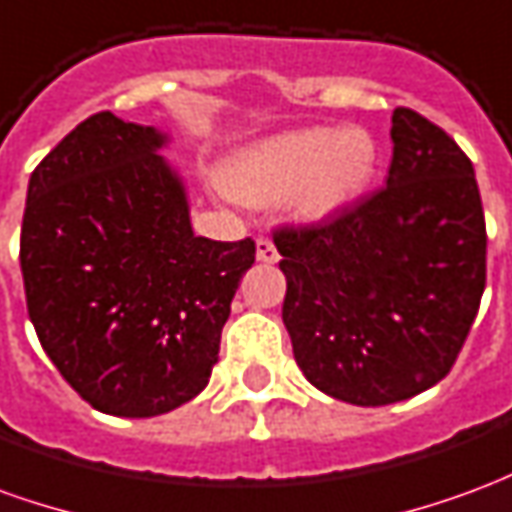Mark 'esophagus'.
<instances>
[{
	"instance_id": "1",
	"label": "esophagus",
	"mask_w": 512,
	"mask_h": 512,
	"mask_svg": "<svg viewBox=\"0 0 512 512\" xmlns=\"http://www.w3.org/2000/svg\"><path fill=\"white\" fill-rule=\"evenodd\" d=\"M255 257H257V260H260V263H277V260H279L277 246L271 244L268 238H257Z\"/></svg>"
}]
</instances>
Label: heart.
<instances>
[{"mask_svg":"<svg viewBox=\"0 0 512 512\" xmlns=\"http://www.w3.org/2000/svg\"><path fill=\"white\" fill-rule=\"evenodd\" d=\"M381 147L367 128L310 126L241 147L219 169L222 189L246 205L285 202L299 224H326L373 189Z\"/></svg>","mask_w":512,"mask_h":512,"instance_id":"1","label":"heart"}]
</instances>
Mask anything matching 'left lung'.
Here are the masks:
<instances>
[{"instance_id": "obj_1", "label": "left lung", "mask_w": 512, "mask_h": 512, "mask_svg": "<svg viewBox=\"0 0 512 512\" xmlns=\"http://www.w3.org/2000/svg\"><path fill=\"white\" fill-rule=\"evenodd\" d=\"M274 244L293 356L323 395L389 406L450 373L480 310L488 241L472 161L439 126L395 109L386 189Z\"/></svg>"}]
</instances>
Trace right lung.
<instances>
[{
  "instance_id": "obj_1",
  "label": "right lung",
  "mask_w": 512,
  "mask_h": 512,
  "mask_svg": "<svg viewBox=\"0 0 512 512\" xmlns=\"http://www.w3.org/2000/svg\"><path fill=\"white\" fill-rule=\"evenodd\" d=\"M169 134L98 112L40 161L21 224L29 321L62 378L112 417L208 386L255 241L194 235Z\"/></svg>"
}]
</instances>
